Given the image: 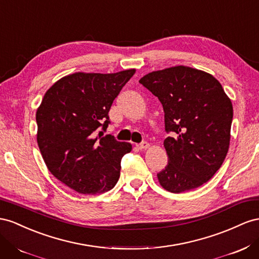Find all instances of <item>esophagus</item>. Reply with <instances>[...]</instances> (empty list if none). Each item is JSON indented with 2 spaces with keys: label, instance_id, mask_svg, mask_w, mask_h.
<instances>
[{
  "label": "esophagus",
  "instance_id": "1",
  "mask_svg": "<svg viewBox=\"0 0 259 259\" xmlns=\"http://www.w3.org/2000/svg\"><path fill=\"white\" fill-rule=\"evenodd\" d=\"M136 147L138 149H141V150H143V149H147L149 147V144L147 143V142H142V143H139V144H136Z\"/></svg>",
  "mask_w": 259,
  "mask_h": 259
}]
</instances>
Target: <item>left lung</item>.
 <instances>
[{"mask_svg":"<svg viewBox=\"0 0 259 259\" xmlns=\"http://www.w3.org/2000/svg\"><path fill=\"white\" fill-rule=\"evenodd\" d=\"M139 82L164 111L167 165L157 177L164 190L182 193L205 184L220 169L230 145L233 107L212 75L188 66L151 72Z\"/></svg>","mask_w":259,"mask_h":259,"instance_id":"obj_1","label":"left lung"}]
</instances>
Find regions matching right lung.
<instances>
[{"label": "right lung", "mask_w": 259, "mask_h": 259, "mask_svg": "<svg viewBox=\"0 0 259 259\" xmlns=\"http://www.w3.org/2000/svg\"><path fill=\"white\" fill-rule=\"evenodd\" d=\"M135 69L113 74L74 73L48 89L36 113L37 142L53 176L79 194L110 191L120 178L130 143L103 136L109 111Z\"/></svg>", "instance_id": "add662e5"}]
</instances>
